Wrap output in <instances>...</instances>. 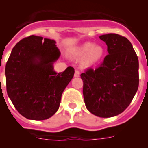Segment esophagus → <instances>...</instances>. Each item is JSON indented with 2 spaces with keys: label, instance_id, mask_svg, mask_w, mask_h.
Masks as SVG:
<instances>
[{
  "label": "esophagus",
  "instance_id": "1",
  "mask_svg": "<svg viewBox=\"0 0 148 148\" xmlns=\"http://www.w3.org/2000/svg\"><path fill=\"white\" fill-rule=\"evenodd\" d=\"M74 76H75V78H78V77L80 76V72L78 71V70H75V74H74Z\"/></svg>",
  "mask_w": 148,
  "mask_h": 148
}]
</instances>
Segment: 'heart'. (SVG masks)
Returning <instances> with one entry per match:
<instances>
[{
	"instance_id": "obj_1",
	"label": "heart",
	"mask_w": 148,
	"mask_h": 148,
	"mask_svg": "<svg viewBox=\"0 0 148 148\" xmlns=\"http://www.w3.org/2000/svg\"><path fill=\"white\" fill-rule=\"evenodd\" d=\"M104 48L101 45L86 42L76 49L75 54L78 57H84V64L89 66L100 61L104 56Z\"/></svg>"
}]
</instances>
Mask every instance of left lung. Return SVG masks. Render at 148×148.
Returning a JSON list of instances; mask_svg holds the SVG:
<instances>
[{"mask_svg":"<svg viewBox=\"0 0 148 148\" xmlns=\"http://www.w3.org/2000/svg\"><path fill=\"white\" fill-rule=\"evenodd\" d=\"M109 54L100 66L81 74L86 108L93 115L109 118L127 108L138 87V60L130 40L115 33L99 36Z\"/></svg>","mask_w":148,"mask_h":148,"instance_id":"obj_1","label":"left lung"}]
</instances>
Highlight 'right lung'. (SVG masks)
<instances>
[{
  "mask_svg": "<svg viewBox=\"0 0 148 148\" xmlns=\"http://www.w3.org/2000/svg\"><path fill=\"white\" fill-rule=\"evenodd\" d=\"M61 53L56 41L30 35L13 47L5 68L6 92L18 113L31 120L50 118L59 108L61 95L74 75L68 66L56 73Z\"/></svg>",
  "mask_w": 148,
  "mask_h": 148,
  "instance_id": "right-lung-1",
  "label": "right lung"
}]
</instances>
